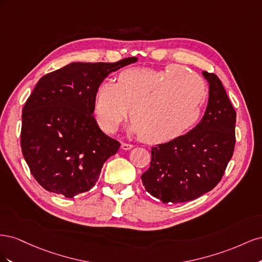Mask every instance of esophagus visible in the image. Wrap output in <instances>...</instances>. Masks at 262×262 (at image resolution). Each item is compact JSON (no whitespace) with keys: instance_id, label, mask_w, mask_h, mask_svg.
Instances as JSON below:
<instances>
[{"instance_id":"esophagus-1","label":"esophagus","mask_w":262,"mask_h":262,"mask_svg":"<svg viewBox=\"0 0 262 262\" xmlns=\"http://www.w3.org/2000/svg\"><path fill=\"white\" fill-rule=\"evenodd\" d=\"M133 147V145L132 144H130V143H121V148L122 149H124V150H128V149H131Z\"/></svg>"}]
</instances>
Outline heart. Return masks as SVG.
Listing matches in <instances>:
<instances>
[{
    "instance_id": "obj_1",
    "label": "heart",
    "mask_w": 262,
    "mask_h": 262,
    "mask_svg": "<svg viewBox=\"0 0 262 262\" xmlns=\"http://www.w3.org/2000/svg\"><path fill=\"white\" fill-rule=\"evenodd\" d=\"M207 95L202 78L179 64L164 70L128 69L118 75L116 84L99 85L93 109L106 133L114 132L129 112V131L146 143L158 144L192 128Z\"/></svg>"
}]
</instances>
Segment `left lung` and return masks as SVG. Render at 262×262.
Wrapping results in <instances>:
<instances>
[{"instance_id": "obj_1", "label": "left lung", "mask_w": 262, "mask_h": 262, "mask_svg": "<svg viewBox=\"0 0 262 262\" xmlns=\"http://www.w3.org/2000/svg\"><path fill=\"white\" fill-rule=\"evenodd\" d=\"M209 102L200 123L185 136L152 147L141 176L146 191L163 203L196 199L215 187L235 148L236 112L216 74L203 72Z\"/></svg>"}]
</instances>
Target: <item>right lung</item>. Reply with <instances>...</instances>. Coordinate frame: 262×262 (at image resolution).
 <instances>
[{
  "label": "right lung",
  "mask_w": 262,
  "mask_h": 262,
  "mask_svg": "<svg viewBox=\"0 0 262 262\" xmlns=\"http://www.w3.org/2000/svg\"><path fill=\"white\" fill-rule=\"evenodd\" d=\"M137 61L73 62L38 81L23 107L20 146L42 188L73 198L96 184L120 143L106 136L92 115L95 92L109 74Z\"/></svg>",
  "instance_id": "right-lung-1"
}]
</instances>
